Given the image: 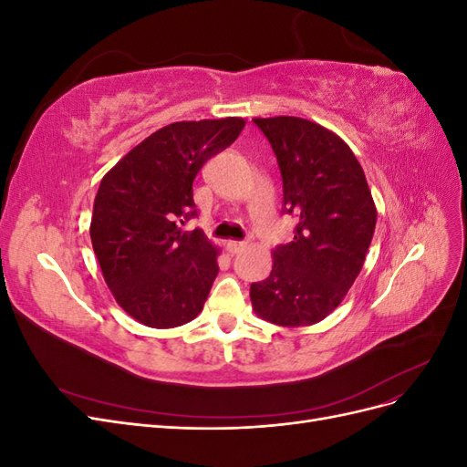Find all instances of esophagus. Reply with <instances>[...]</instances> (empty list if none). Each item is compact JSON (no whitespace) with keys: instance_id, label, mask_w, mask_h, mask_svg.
Here are the masks:
<instances>
[{"instance_id":"1","label":"esophagus","mask_w":467,"mask_h":467,"mask_svg":"<svg viewBox=\"0 0 467 467\" xmlns=\"http://www.w3.org/2000/svg\"><path fill=\"white\" fill-rule=\"evenodd\" d=\"M247 244L245 242H228V251L232 253V255H235V253L242 251Z\"/></svg>"}]
</instances>
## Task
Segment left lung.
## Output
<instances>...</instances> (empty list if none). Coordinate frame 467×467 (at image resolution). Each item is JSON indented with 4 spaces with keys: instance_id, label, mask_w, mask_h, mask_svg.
Returning <instances> with one entry per match:
<instances>
[{
    "instance_id": "1",
    "label": "left lung",
    "mask_w": 467,
    "mask_h": 467,
    "mask_svg": "<svg viewBox=\"0 0 467 467\" xmlns=\"http://www.w3.org/2000/svg\"><path fill=\"white\" fill-rule=\"evenodd\" d=\"M282 177V214L294 239L273 251L268 278L251 285L257 316L282 327L327 317L357 280L368 253L376 206L355 153L337 134L298 117L253 119Z\"/></svg>"
}]
</instances>
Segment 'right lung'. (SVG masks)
<instances>
[{"mask_svg": "<svg viewBox=\"0 0 467 467\" xmlns=\"http://www.w3.org/2000/svg\"><path fill=\"white\" fill-rule=\"evenodd\" d=\"M244 126L234 117L163 126L99 185L93 251L119 306L148 327H179L201 314L218 275V251L202 230L181 225L196 218L194 177Z\"/></svg>", "mask_w": 467, "mask_h": 467, "instance_id": "1", "label": "right lung"}]
</instances>
